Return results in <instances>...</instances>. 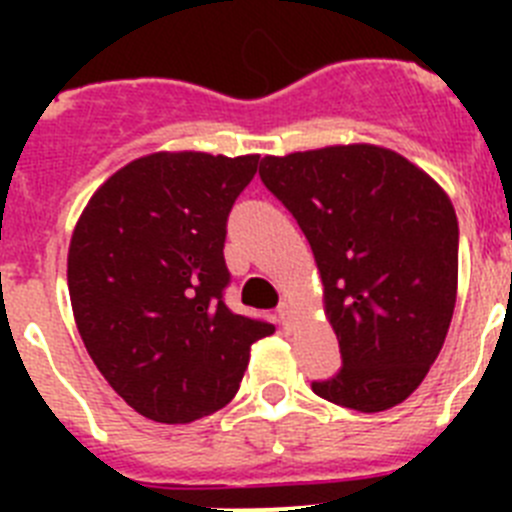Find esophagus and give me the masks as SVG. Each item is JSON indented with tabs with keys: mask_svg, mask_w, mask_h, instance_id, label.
<instances>
[{
	"mask_svg": "<svg viewBox=\"0 0 512 512\" xmlns=\"http://www.w3.org/2000/svg\"><path fill=\"white\" fill-rule=\"evenodd\" d=\"M277 315H279V323L289 325V318L295 315V310H292V305H289V302H282V305L277 307Z\"/></svg>",
	"mask_w": 512,
	"mask_h": 512,
	"instance_id": "1",
	"label": "esophagus"
}]
</instances>
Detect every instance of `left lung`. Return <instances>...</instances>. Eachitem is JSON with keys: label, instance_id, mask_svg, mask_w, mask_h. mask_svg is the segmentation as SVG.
Returning <instances> with one entry per match:
<instances>
[{"label": "left lung", "instance_id": "left-lung-1", "mask_svg": "<svg viewBox=\"0 0 512 512\" xmlns=\"http://www.w3.org/2000/svg\"><path fill=\"white\" fill-rule=\"evenodd\" d=\"M261 182L295 215L323 279L343 366L323 400L382 413L408 400L449 333L459 223L449 194L372 143L264 156Z\"/></svg>", "mask_w": 512, "mask_h": 512}]
</instances>
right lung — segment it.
<instances>
[{
	"label": "right lung",
	"mask_w": 512,
	"mask_h": 512,
	"mask_svg": "<svg viewBox=\"0 0 512 512\" xmlns=\"http://www.w3.org/2000/svg\"><path fill=\"white\" fill-rule=\"evenodd\" d=\"M259 156L148 153L107 179L69 246L76 328L112 390L156 423L225 408L274 325L223 300L225 223Z\"/></svg>",
	"instance_id": "1"
}]
</instances>
